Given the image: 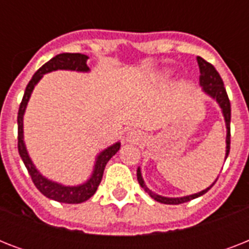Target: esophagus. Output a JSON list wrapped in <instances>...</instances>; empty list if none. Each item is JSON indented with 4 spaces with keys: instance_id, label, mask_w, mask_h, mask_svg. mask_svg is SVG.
Here are the masks:
<instances>
[{
    "instance_id": "1",
    "label": "esophagus",
    "mask_w": 249,
    "mask_h": 249,
    "mask_svg": "<svg viewBox=\"0 0 249 249\" xmlns=\"http://www.w3.org/2000/svg\"><path fill=\"white\" fill-rule=\"evenodd\" d=\"M126 142H130V143H138L140 141H142L143 136H142V133L138 132V130H129L126 133Z\"/></svg>"
}]
</instances>
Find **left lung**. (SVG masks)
I'll return each mask as SVG.
<instances>
[{
  "mask_svg": "<svg viewBox=\"0 0 249 249\" xmlns=\"http://www.w3.org/2000/svg\"><path fill=\"white\" fill-rule=\"evenodd\" d=\"M197 64H199V70H200V76H199V84L203 88V91H204L207 95H209L211 98H213L214 101L218 103L221 111H222V115H224L225 119V125H226V154H225V160L228 159L229 152H230V119H231V108H230V101H229L228 93H226V89L224 86V81L221 79L220 73L216 71V68L213 67L212 64L208 63L207 60H204L200 56H197ZM137 179L140 182L141 187L146 191V193L150 195V196L154 199V200L159 201V203H163V204H182V203H186V201L193 200V199H196V197L204 195L207 191H208L213 185L207 187L205 190L200 191V193L193 194V195H187V196H181V197H168V196H161V195H158L156 193H154L152 190H150L146 186L143 181V177H142V173H141V168L138 166L137 169Z\"/></svg>",
  "mask_w": 249,
  "mask_h": 249,
  "instance_id": "obj_1",
  "label": "left lung"
}]
</instances>
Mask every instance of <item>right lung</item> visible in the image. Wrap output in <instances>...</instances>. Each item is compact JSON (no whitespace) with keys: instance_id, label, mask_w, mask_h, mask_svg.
<instances>
[{"instance_id":"right-lung-1","label":"right lung","mask_w":249,"mask_h":249,"mask_svg":"<svg viewBox=\"0 0 249 249\" xmlns=\"http://www.w3.org/2000/svg\"><path fill=\"white\" fill-rule=\"evenodd\" d=\"M88 59H89V56L85 55V54H80V53H63V54H58L54 58H52L48 63H45L33 75V77L28 83L27 88H25L24 95H23L20 107H19V112H18V150H19V155H20L25 168L28 170L29 176L32 178L33 183H35L37 189L40 190V193L44 194L46 197L55 201H60V203H67V204H79V203L86 201L93 196L102 181L106 164L108 163V160L120 150L121 143L116 142V143L111 144V146H108V147L98 154L97 158H95V163H94L93 172H91V176H90L88 181L77 186H64L62 183L52 181V179L42 176L35 166L33 161L29 158L24 143L23 119H24L25 108H27V105H28L31 94L35 89V86L44 77L45 73L58 71V70L89 72L90 68L86 64Z\"/></svg>"}]
</instances>
